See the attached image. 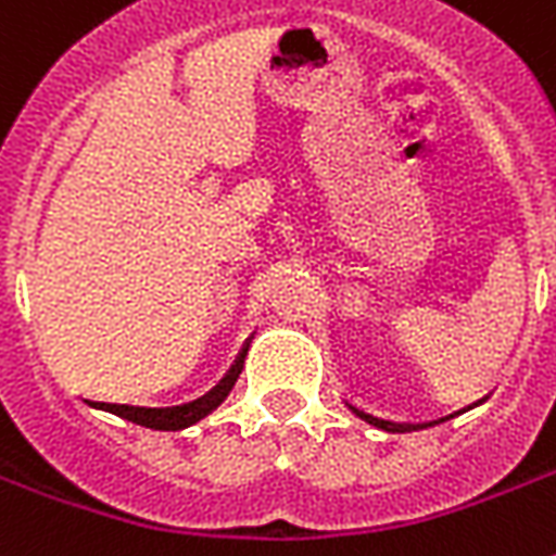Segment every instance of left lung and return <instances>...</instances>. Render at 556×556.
<instances>
[{"instance_id":"obj_1","label":"left lung","mask_w":556,"mask_h":556,"mask_svg":"<svg viewBox=\"0 0 556 556\" xmlns=\"http://www.w3.org/2000/svg\"><path fill=\"white\" fill-rule=\"evenodd\" d=\"M352 413L361 415L366 424H371V427H378V430L383 432H413V430H421V427H432V424H395V421H383V418H375V415L364 413V409H357V406H352Z\"/></svg>"}]
</instances>
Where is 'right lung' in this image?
<instances>
[{"label":"right lung","mask_w":556,"mask_h":556,"mask_svg":"<svg viewBox=\"0 0 556 556\" xmlns=\"http://www.w3.org/2000/svg\"><path fill=\"white\" fill-rule=\"evenodd\" d=\"M244 355H248V346H242V352L236 355L233 366L227 369V375L218 380L216 387L210 389L207 395L195 397L190 404H181V406H126V404H109V409L126 421L132 424H141V427H150V430H185V427H192V424H199L201 418H207L213 409H216L227 395H230V389L236 387V380L242 375V366H244Z\"/></svg>","instance_id":"obj_1"}]
</instances>
